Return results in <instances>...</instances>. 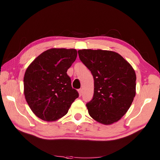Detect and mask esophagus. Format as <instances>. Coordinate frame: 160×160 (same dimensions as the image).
Instances as JSON below:
<instances>
[{
  "mask_svg": "<svg viewBox=\"0 0 160 160\" xmlns=\"http://www.w3.org/2000/svg\"><path fill=\"white\" fill-rule=\"evenodd\" d=\"M78 93H79V96L81 97L82 95V89H79L78 90Z\"/></svg>",
  "mask_w": 160,
  "mask_h": 160,
  "instance_id": "obj_1",
  "label": "esophagus"
}]
</instances>
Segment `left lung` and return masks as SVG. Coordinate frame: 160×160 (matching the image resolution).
I'll return each instance as SVG.
<instances>
[{
  "instance_id": "1",
  "label": "left lung",
  "mask_w": 160,
  "mask_h": 160,
  "mask_svg": "<svg viewBox=\"0 0 160 160\" xmlns=\"http://www.w3.org/2000/svg\"><path fill=\"white\" fill-rule=\"evenodd\" d=\"M78 53L94 78L93 97L86 104L89 115L106 125L118 121L135 97V71L120 54L113 51L83 49Z\"/></svg>"
}]
</instances>
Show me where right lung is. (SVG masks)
<instances>
[{
    "mask_svg": "<svg viewBox=\"0 0 160 160\" xmlns=\"http://www.w3.org/2000/svg\"><path fill=\"white\" fill-rule=\"evenodd\" d=\"M77 56V50L73 48H51L28 67L23 80L24 94L31 110L39 119L54 121L62 118L78 97L67 74Z\"/></svg>",
    "mask_w": 160,
    "mask_h": 160,
    "instance_id": "obj_1",
    "label": "right lung"
}]
</instances>
